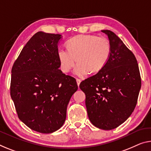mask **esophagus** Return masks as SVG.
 I'll use <instances>...</instances> for the list:
<instances>
[{"label": "esophagus", "instance_id": "esophagus-1", "mask_svg": "<svg viewBox=\"0 0 151 151\" xmlns=\"http://www.w3.org/2000/svg\"><path fill=\"white\" fill-rule=\"evenodd\" d=\"M76 83H77L78 86H79L80 83H81V80L80 79V78H76Z\"/></svg>", "mask_w": 151, "mask_h": 151}]
</instances>
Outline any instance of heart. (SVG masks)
<instances>
[{"label":"heart","instance_id":"heart-1","mask_svg":"<svg viewBox=\"0 0 151 151\" xmlns=\"http://www.w3.org/2000/svg\"><path fill=\"white\" fill-rule=\"evenodd\" d=\"M67 50L58 51L61 70L68 73L77 62L75 73L84 76L89 73H97L104 68L108 62L111 45L105 37L94 35H79L68 40Z\"/></svg>","mask_w":151,"mask_h":151}]
</instances>
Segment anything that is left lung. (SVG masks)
Listing matches in <instances>:
<instances>
[{"label": "left lung", "instance_id": "left-lung-1", "mask_svg": "<svg viewBox=\"0 0 151 151\" xmlns=\"http://www.w3.org/2000/svg\"><path fill=\"white\" fill-rule=\"evenodd\" d=\"M111 52L106 65L86 78L79 87L85 93L88 117L93 125L105 130L118 127L134 110L141 87L137 60L132 52L109 30Z\"/></svg>", "mask_w": 151, "mask_h": 151}]
</instances>
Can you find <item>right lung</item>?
I'll use <instances>...</instances> for the list:
<instances>
[{"mask_svg":"<svg viewBox=\"0 0 151 151\" xmlns=\"http://www.w3.org/2000/svg\"><path fill=\"white\" fill-rule=\"evenodd\" d=\"M61 35L39 32L21 50L11 70L10 93L17 116L33 130L49 134L60 128L76 79L63 73L58 58Z\"/></svg>","mask_w":151,"mask_h":151,"instance_id":"1","label":"right lung"}]
</instances>
